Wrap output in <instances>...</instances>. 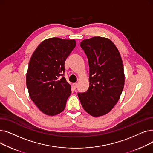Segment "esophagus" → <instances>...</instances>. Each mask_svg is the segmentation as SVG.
<instances>
[{"instance_id": "esophagus-1", "label": "esophagus", "mask_w": 153, "mask_h": 153, "mask_svg": "<svg viewBox=\"0 0 153 153\" xmlns=\"http://www.w3.org/2000/svg\"><path fill=\"white\" fill-rule=\"evenodd\" d=\"M72 87H73L74 89H76L77 87V83H74L72 84Z\"/></svg>"}]
</instances>
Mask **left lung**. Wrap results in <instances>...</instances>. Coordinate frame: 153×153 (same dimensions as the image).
<instances>
[{"mask_svg": "<svg viewBox=\"0 0 153 153\" xmlns=\"http://www.w3.org/2000/svg\"><path fill=\"white\" fill-rule=\"evenodd\" d=\"M81 46L89 65V87L78 93L84 109L93 117L105 115L123 91L125 75L120 54L111 40L100 36L84 39Z\"/></svg>", "mask_w": 153, "mask_h": 153, "instance_id": "1", "label": "left lung"}]
</instances>
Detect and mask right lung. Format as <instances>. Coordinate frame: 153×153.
<instances>
[{"instance_id": "1", "label": "right lung", "mask_w": 153, "mask_h": 153, "mask_svg": "<svg viewBox=\"0 0 153 153\" xmlns=\"http://www.w3.org/2000/svg\"><path fill=\"white\" fill-rule=\"evenodd\" d=\"M74 39H47L32 54L26 76L30 97L37 107L48 115H56L66 107L71 94L64 77V63L76 47Z\"/></svg>"}]
</instances>
